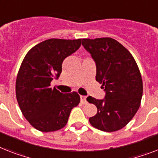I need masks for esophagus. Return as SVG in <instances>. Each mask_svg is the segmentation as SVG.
<instances>
[{
  "label": "esophagus",
  "instance_id": "34e87169",
  "mask_svg": "<svg viewBox=\"0 0 158 158\" xmlns=\"http://www.w3.org/2000/svg\"><path fill=\"white\" fill-rule=\"evenodd\" d=\"M80 98H81V102L82 104H86V103H87L86 97H85V96H83V95H81V96H80Z\"/></svg>",
  "mask_w": 158,
  "mask_h": 158
}]
</instances>
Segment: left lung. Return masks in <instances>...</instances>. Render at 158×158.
Here are the masks:
<instances>
[{
	"label": "left lung",
	"mask_w": 158,
	"mask_h": 158,
	"mask_svg": "<svg viewBox=\"0 0 158 158\" xmlns=\"http://www.w3.org/2000/svg\"><path fill=\"white\" fill-rule=\"evenodd\" d=\"M82 46L94 60L96 81L106 93L103 99L87 98L98 109L89 121L101 131H118L131 121L140 107L143 82L139 68L128 50L114 39H83Z\"/></svg>",
	"instance_id": "8db88e82"
}]
</instances>
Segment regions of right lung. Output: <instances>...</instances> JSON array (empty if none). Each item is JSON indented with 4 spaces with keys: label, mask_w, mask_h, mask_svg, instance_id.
I'll return each mask as SVG.
<instances>
[{
    "label": "right lung",
    "mask_w": 158,
    "mask_h": 158,
    "mask_svg": "<svg viewBox=\"0 0 158 158\" xmlns=\"http://www.w3.org/2000/svg\"><path fill=\"white\" fill-rule=\"evenodd\" d=\"M81 44V39L47 40L31 48L21 64L16 80L17 100L25 118L39 131L63 128L72 109L80 102L76 92L63 94L50 85L60 75L64 60Z\"/></svg>",
    "instance_id": "add662e5"
}]
</instances>
